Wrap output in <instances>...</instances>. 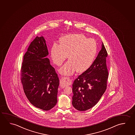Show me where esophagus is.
<instances>
[{
  "label": "esophagus",
  "instance_id": "esophagus-1",
  "mask_svg": "<svg viewBox=\"0 0 135 135\" xmlns=\"http://www.w3.org/2000/svg\"><path fill=\"white\" fill-rule=\"evenodd\" d=\"M71 83L72 81L69 78H62L60 80V86L62 88L71 85Z\"/></svg>",
  "mask_w": 135,
  "mask_h": 135
}]
</instances>
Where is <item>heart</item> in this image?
<instances>
[{
  "instance_id": "b5f03b06",
  "label": "heart",
  "mask_w": 135,
  "mask_h": 135,
  "mask_svg": "<svg viewBox=\"0 0 135 135\" xmlns=\"http://www.w3.org/2000/svg\"><path fill=\"white\" fill-rule=\"evenodd\" d=\"M97 44L93 38H87L82 34H69L62 37L59 45L54 44L50 55L54 63L61 66L68 55L69 60L60 69L59 73L66 76L76 71L82 73L90 67L97 53Z\"/></svg>"
}]
</instances>
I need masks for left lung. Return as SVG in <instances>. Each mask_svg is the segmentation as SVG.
I'll return each mask as SVG.
<instances>
[{
	"label": "left lung",
	"mask_w": 135,
	"mask_h": 135,
	"mask_svg": "<svg viewBox=\"0 0 135 135\" xmlns=\"http://www.w3.org/2000/svg\"><path fill=\"white\" fill-rule=\"evenodd\" d=\"M107 56V52L102 42L101 49L93 64L73 82L72 104L78 110L92 108L106 90L108 76Z\"/></svg>",
	"instance_id": "1"
}]
</instances>
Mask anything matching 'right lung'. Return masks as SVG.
<instances>
[{
	"instance_id": "1",
	"label": "right lung",
	"mask_w": 135,
	"mask_h": 135,
	"mask_svg": "<svg viewBox=\"0 0 135 135\" xmlns=\"http://www.w3.org/2000/svg\"><path fill=\"white\" fill-rule=\"evenodd\" d=\"M46 40L37 37L23 56L21 81L25 94L33 105L43 110H50L57 103L59 80L52 66Z\"/></svg>"
}]
</instances>
